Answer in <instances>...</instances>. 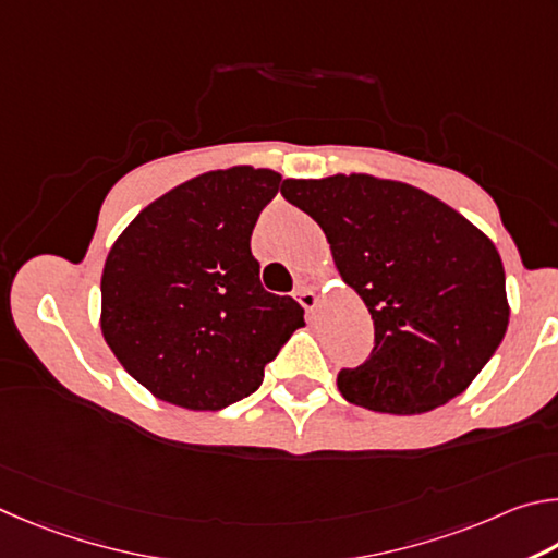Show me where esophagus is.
Listing matches in <instances>:
<instances>
[{
	"label": "esophagus",
	"instance_id": "obj_1",
	"mask_svg": "<svg viewBox=\"0 0 558 558\" xmlns=\"http://www.w3.org/2000/svg\"><path fill=\"white\" fill-rule=\"evenodd\" d=\"M294 296H296L299 304L308 311V314H314V308H316V304H318L314 289H311V287H296Z\"/></svg>",
	"mask_w": 558,
	"mask_h": 558
}]
</instances>
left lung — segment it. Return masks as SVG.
Masks as SVG:
<instances>
[{"instance_id": "8db88e82", "label": "left lung", "mask_w": 558, "mask_h": 558, "mask_svg": "<svg viewBox=\"0 0 558 558\" xmlns=\"http://www.w3.org/2000/svg\"><path fill=\"white\" fill-rule=\"evenodd\" d=\"M281 195L320 225L340 277L373 316V353L340 369V395L383 414H422L461 395L510 320L495 244L461 213L399 181L287 179Z\"/></svg>"}]
</instances>
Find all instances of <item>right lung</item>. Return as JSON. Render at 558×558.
Returning <instances> with one entry per match:
<instances>
[{
    "label": "right lung",
    "mask_w": 558,
    "mask_h": 558,
    "mask_svg": "<svg viewBox=\"0 0 558 558\" xmlns=\"http://www.w3.org/2000/svg\"><path fill=\"white\" fill-rule=\"evenodd\" d=\"M281 175L234 166L181 183L136 215L102 269V336L154 397L222 409L250 397L304 308L264 291L252 230Z\"/></svg>",
    "instance_id": "1"
}]
</instances>
